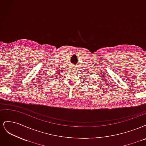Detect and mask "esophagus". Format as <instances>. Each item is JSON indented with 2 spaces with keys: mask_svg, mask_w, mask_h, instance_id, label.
Wrapping results in <instances>:
<instances>
[{
  "mask_svg": "<svg viewBox=\"0 0 146 146\" xmlns=\"http://www.w3.org/2000/svg\"><path fill=\"white\" fill-rule=\"evenodd\" d=\"M76 68H77V66H75V65L72 66V69H76Z\"/></svg>",
  "mask_w": 146,
  "mask_h": 146,
  "instance_id": "esophagus-1",
  "label": "esophagus"
}]
</instances>
